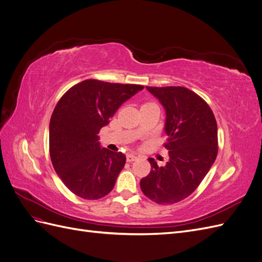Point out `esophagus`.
<instances>
[{
	"instance_id": "obj_1",
	"label": "esophagus",
	"mask_w": 262,
	"mask_h": 262,
	"mask_svg": "<svg viewBox=\"0 0 262 262\" xmlns=\"http://www.w3.org/2000/svg\"><path fill=\"white\" fill-rule=\"evenodd\" d=\"M137 160H138V156L137 155H134V154H128V155H126V162L132 163V162L137 161Z\"/></svg>"
}]
</instances>
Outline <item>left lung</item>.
<instances>
[{"instance_id": "obj_1", "label": "left lung", "mask_w": 262, "mask_h": 262, "mask_svg": "<svg viewBox=\"0 0 262 262\" xmlns=\"http://www.w3.org/2000/svg\"><path fill=\"white\" fill-rule=\"evenodd\" d=\"M166 112L165 132L169 161L158 167L148 158L150 171L141 179L143 193L158 204L186 199L200 185L217 155V124L210 106L181 86L150 87Z\"/></svg>"}]
</instances>
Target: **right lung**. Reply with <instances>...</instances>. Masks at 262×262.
<instances>
[{
  "label": "right lung",
  "instance_id": "1",
  "mask_svg": "<svg viewBox=\"0 0 262 262\" xmlns=\"http://www.w3.org/2000/svg\"><path fill=\"white\" fill-rule=\"evenodd\" d=\"M143 89L85 80L58 101L49 125L50 157L55 172L74 194L97 200L114 189L125 155L101 148L97 134L125 100Z\"/></svg>",
  "mask_w": 262,
  "mask_h": 262
}]
</instances>
